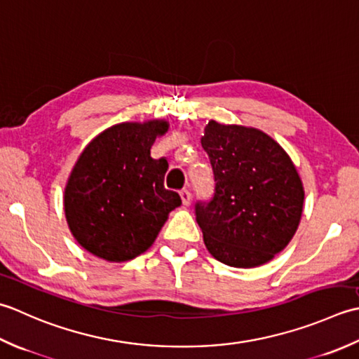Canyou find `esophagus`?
<instances>
[{
	"mask_svg": "<svg viewBox=\"0 0 359 359\" xmlns=\"http://www.w3.org/2000/svg\"><path fill=\"white\" fill-rule=\"evenodd\" d=\"M180 196H181V200H182V204H184V206H189L190 200H192V194H190L187 189H182L181 192H180Z\"/></svg>",
	"mask_w": 359,
	"mask_h": 359,
	"instance_id": "obj_1",
	"label": "esophagus"
}]
</instances>
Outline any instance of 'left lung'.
Masks as SVG:
<instances>
[{
    "label": "left lung",
    "instance_id": "8db88e82",
    "mask_svg": "<svg viewBox=\"0 0 359 359\" xmlns=\"http://www.w3.org/2000/svg\"><path fill=\"white\" fill-rule=\"evenodd\" d=\"M201 145L215 189L195 203L196 223L214 257L233 268H254L279 254L301 222L304 187L290 156L257 128L210 121Z\"/></svg>",
    "mask_w": 359,
    "mask_h": 359
}]
</instances>
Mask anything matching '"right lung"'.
<instances>
[{
	"mask_svg": "<svg viewBox=\"0 0 359 359\" xmlns=\"http://www.w3.org/2000/svg\"><path fill=\"white\" fill-rule=\"evenodd\" d=\"M167 128L164 121L118 123L82 151L65 189V215L86 251L108 262L135 259L181 204L180 195L164 187L167 159L150 156Z\"/></svg>",
	"mask_w": 359,
	"mask_h": 359,
	"instance_id": "add662e5",
	"label": "right lung"
}]
</instances>
